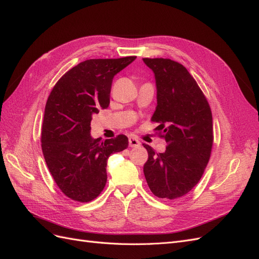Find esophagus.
Wrapping results in <instances>:
<instances>
[{"label": "esophagus", "instance_id": "1", "mask_svg": "<svg viewBox=\"0 0 259 259\" xmlns=\"http://www.w3.org/2000/svg\"><path fill=\"white\" fill-rule=\"evenodd\" d=\"M128 144H130V147H132V148H137L140 146V142L135 137H130Z\"/></svg>", "mask_w": 259, "mask_h": 259}]
</instances>
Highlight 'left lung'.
<instances>
[{
	"label": "left lung",
	"instance_id": "1",
	"mask_svg": "<svg viewBox=\"0 0 259 259\" xmlns=\"http://www.w3.org/2000/svg\"><path fill=\"white\" fill-rule=\"evenodd\" d=\"M143 60L155 79L151 120L160 123L155 130L167 144L162 153L144 145L149 155L144 174L155 197L173 200L189 192L203 175L213 146V119L205 96L183 65L164 58Z\"/></svg>",
	"mask_w": 259,
	"mask_h": 259
}]
</instances>
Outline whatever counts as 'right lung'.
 I'll return each mask as SVG.
<instances>
[{
  "mask_svg": "<svg viewBox=\"0 0 259 259\" xmlns=\"http://www.w3.org/2000/svg\"><path fill=\"white\" fill-rule=\"evenodd\" d=\"M136 59H89L70 69L54 86L45 106L42 151L59 189L90 202L107 183V161L128 146L125 135L101 140L91 135L93 115L110 104L112 80Z\"/></svg>",
  "mask_w": 259,
  "mask_h": 259,
  "instance_id": "right-lung-1",
  "label": "right lung"
}]
</instances>
